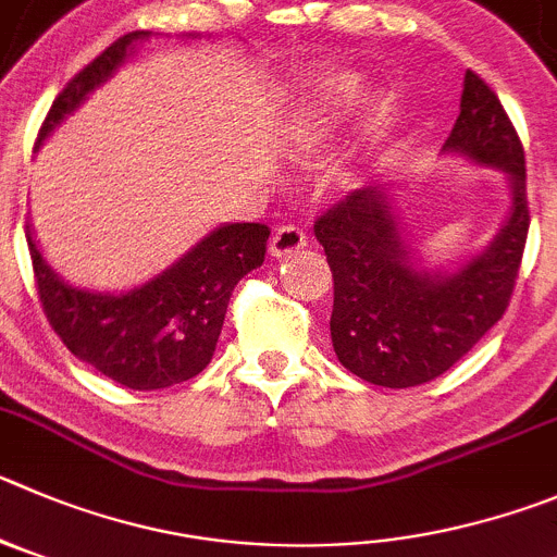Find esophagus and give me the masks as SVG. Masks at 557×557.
<instances>
[{"mask_svg":"<svg viewBox=\"0 0 557 557\" xmlns=\"http://www.w3.org/2000/svg\"><path fill=\"white\" fill-rule=\"evenodd\" d=\"M305 244H308V236H305L299 227L283 225L274 231L272 242H269V252H272L274 258H288L290 252H299Z\"/></svg>","mask_w":557,"mask_h":557,"instance_id":"1","label":"esophagus"}]
</instances>
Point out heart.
<instances>
[{"label":"heart","mask_w":557,"mask_h":557,"mask_svg":"<svg viewBox=\"0 0 557 557\" xmlns=\"http://www.w3.org/2000/svg\"><path fill=\"white\" fill-rule=\"evenodd\" d=\"M360 92L362 85L357 74H335L330 79H321L302 101H296V107L288 112V121L280 128V143L285 153L302 164L324 153L341 132L343 121L360 103ZM368 156H371V148L346 156L332 170V184L343 191L355 189L366 175Z\"/></svg>","instance_id":"heart-1"}]
</instances>
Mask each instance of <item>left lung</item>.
<instances>
[{
	"instance_id": "8db88e82",
	"label": "left lung",
	"mask_w": 557,
	"mask_h": 557,
	"mask_svg": "<svg viewBox=\"0 0 557 557\" xmlns=\"http://www.w3.org/2000/svg\"><path fill=\"white\" fill-rule=\"evenodd\" d=\"M443 156L506 178V220L478 252L450 267L423 258L396 184L351 191L315 222L335 280L332 349L379 387H414L456 366L503 319L522 261L530 225L522 143L500 98L472 71Z\"/></svg>"
}]
</instances>
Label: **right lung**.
Returning <instances> with one entry per match:
<instances>
[{"mask_svg":"<svg viewBox=\"0 0 557 557\" xmlns=\"http://www.w3.org/2000/svg\"><path fill=\"white\" fill-rule=\"evenodd\" d=\"M197 38V35H191ZM150 33H128L67 82L46 114L35 148L67 114L134 60ZM269 227L222 222L168 269L128 290H96L67 283L38 247L33 222L27 244L46 319L67 351L128 389H161L197 376L211 362L233 288L267 255Z\"/></svg>","mask_w":557,"mask_h":557,"instance_id":"1","label":"right lung"}]
</instances>
